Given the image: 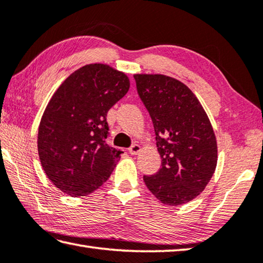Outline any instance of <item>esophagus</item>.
<instances>
[{
	"label": "esophagus",
	"mask_w": 263,
	"mask_h": 263,
	"mask_svg": "<svg viewBox=\"0 0 263 263\" xmlns=\"http://www.w3.org/2000/svg\"><path fill=\"white\" fill-rule=\"evenodd\" d=\"M128 151H129L130 155H133V156H136L137 153H140V151H141V146L138 145V144H134V145H132L129 148H128Z\"/></svg>",
	"instance_id": "obj_1"
}]
</instances>
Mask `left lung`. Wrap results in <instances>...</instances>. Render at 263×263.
<instances>
[{
    "label": "left lung",
    "mask_w": 263,
    "mask_h": 263,
    "mask_svg": "<svg viewBox=\"0 0 263 263\" xmlns=\"http://www.w3.org/2000/svg\"><path fill=\"white\" fill-rule=\"evenodd\" d=\"M134 78L161 157L159 172L143 180L162 204H185L204 191L216 168L217 144L210 119L195 93L176 79L163 74Z\"/></svg>",
    "instance_id": "obj_1"
}]
</instances>
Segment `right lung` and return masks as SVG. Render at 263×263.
<instances>
[{"instance_id": "right-lung-1", "label": "right lung", "mask_w": 263, "mask_h": 263, "mask_svg": "<svg viewBox=\"0 0 263 263\" xmlns=\"http://www.w3.org/2000/svg\"><path fill=\"white\" fill-rule=\"evenodd\" d=\"M129 87L123 72L88 64L54 91L39 126L37 151L44 173L64 193L89 195L112 174L122 152L105 143L106 116Z\"/></svg>"}]
</instances>
